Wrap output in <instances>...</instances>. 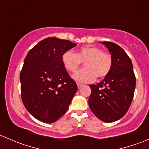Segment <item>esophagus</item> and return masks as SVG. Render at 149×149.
Returning a JSON list of instances; mask_svg holds the SVG:
<instances>
[{
  "instance_id": "34e87169",
  "label": "esophagus",
  "mask_w": 149,
  "mask_h": 149,
  "mask_svg": "<svg viewBox=\"0 0 149 149\" xmlns=\"http://www.w3.org/2000/svg\"><path fill=\"white\" fill-rule=\"evenodd\" d=\"M77 86H78V88H81L82 86H83L84 85H83V84H77Z\"/></svg>"
}]
</instances>
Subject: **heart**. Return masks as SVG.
Wrapping results in <instances>:
<instances>
[{
  "mask_svg": "<svg viewBox=\"0 0 149 149\" xmlns=\"http://www.w3.org/2000/svg\"><path fill=\"white\" fill-rule=\"evenodd\" d=\"M61 61L68 72H75L84 62L85 68L73 76V79L80 83H90L97 77L104 79L109 74L112 67L110 53L93 45L81 47L76 53L66 50L61 56Z\"/></svg>",
  "mask_w": 149,
  "mask_h": 149,
  "instance_id": "heart-1",
  "label": "heart"
}]
</instances>
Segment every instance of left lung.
<instances>
[{
	"label": "left lung",
	"instance_id": "8db88e82",
	"mask_svg": "<svg viewBox=\"0 0 149 149\" xmlns=\"http://www.w3.org/2000/svg\"><path fill=\"white\" fill-rule=\"evenodd\" d=\"M112 57V67L102 81L91 84L88 105L97 118L112 123L123 118L134 96L136 76L133 64L124 49L112 42H103Z\"/></svg>",
	"mask_w": 149,
	"mask_h": 149
}]
</instances>
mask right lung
Listing matches in <instances>:
<instances>
[{
  "instance_id": "1",
  "label": "right lung",
  "mask_w": 149,
  "mask_h": 149,
  "mask_svg": "<svg viewBox=\"0 0 149 149\" xmlns=\"http://www.w3.org/2000/svg\"><path fill=\"white\" fill-rule=\"evenodd\" d=\"M76 44L48 37L29 51L20 73L21 96L27 111L38 120L57 121L65 113L78 86L61 56Z\"/></svg>"
}]
</instances>
